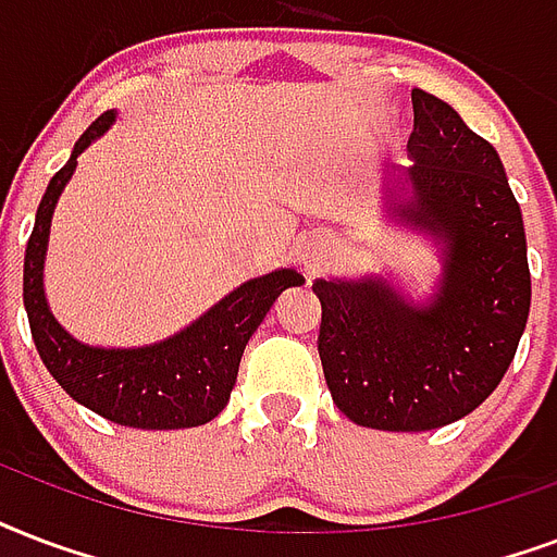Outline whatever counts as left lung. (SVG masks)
<instances>
[{"instance_id": "obj_1", "label": "left lung", "mask_w": 557, "mask_h": 557, "mask_svg": "<svg viewBox=\"0 0 557 557\" xmlns=\"http://www.w3.org/2000/svg\"><path fill=\"white\" fill-rule=\"evenodd\" d=\"M409 168H389L386 218L438 247L426 301L383 275L317 278L319 360L355 424L421 433L454 424L497 389L523 337L532 275L523 211L488 141L450 103L412 89Z\"/></svg>"}]
</instances>
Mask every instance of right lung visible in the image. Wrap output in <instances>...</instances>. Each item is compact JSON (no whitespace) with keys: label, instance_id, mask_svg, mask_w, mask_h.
<instances>
[{"label":"right lung","instance_id":"obj_1","mask_svg":"<svg viewBox=\"0 0 557 557\" xmlns=\"http://www.w3.org/2000/svg\"><path fill=\"white\" fill-rule=\"evenodd\" d=\"M115 115L119 113L110 110L86 127L66 165L51 176L37 209L23 267V301L34 346L69 398H75L107 421L139 430L200 426L230 404L244 348L275 299L287 287L305 284V278L290 267L249 278L218 305H211L191 325L153 346L103 348L86 346L72 337L51 313L42 287L51 214L75 174L77 157L113 127Z\"/></svg>","mask_w":557,"mask_h":557}]
</instances>
